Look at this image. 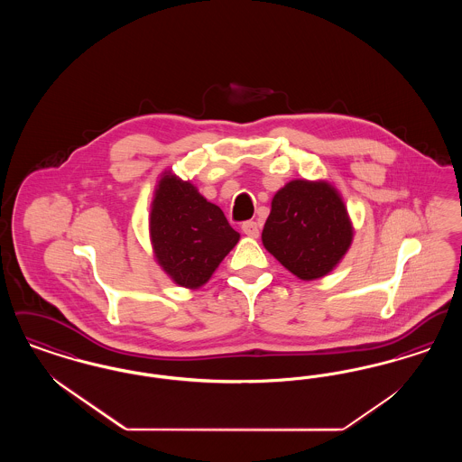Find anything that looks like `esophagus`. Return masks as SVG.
I'll list each match as a JSON object with an SVG mask.
<instances>
[{"mask_svg":"<svg viewBox=\"0 0 462 462\" xmlns=\"http://www.w3.org/2000/svg\"><path fill=\"white\" fill-rule=\"evenodd\" d=\"M242 232L249 237H258L260 236V223L253 220L244 221L242 223Z\"/></svg>","mask_w":462,"mask_h":462,"instance_id":"esophagus-1","label":"esophagus"}]
</instances>
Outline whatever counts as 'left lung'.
<instances>
[{
  "label": "left lung",
  "instance_id": "obj_1",
  "mask_svg": "<svg viewBox=\"0 0 462 462\" xmlns=\"http://www.w3.org/2000/svg\"><path fill=\"white\" fill-rule=\"evenodd\" d=\"M352 223L337 192L324 181L294 180L272 200L263 245L303 281L328 275L352 244Z\"/></svg>",
  "mask_w": 462,
  "mask_h": 462
}]
</instances>
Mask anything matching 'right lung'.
Returning a JSON list of instances; mask_svg holds the SVG:
<instances>
[{
    "label": "right lung",
    "mask_w": 462,
    "mask_h": 462,
    "mask_svg": "<svg viewBox=\"0 0 462 462\" xmlns=\"http://www.w3.org/2000/svg\"><path fill=\"white\" fill-rule=\"evenodd\" d=\"M151 239L164 272L176 284L196 289L208 282L239 234L192 183L166 175L155 190Z\"/></svg>",
    "instance_id": "add662e5"
}]
</instances>
